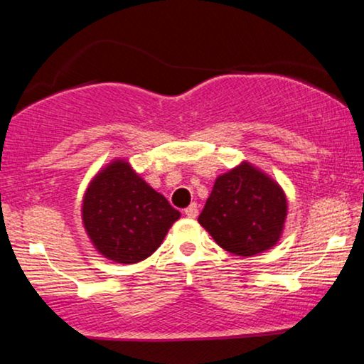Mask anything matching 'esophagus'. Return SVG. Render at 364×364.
<instances>
[{"label":"esophagus","mask_w":364,"mask_h":364,"mask_svg":"<svg viewBox=\"0 0 364 364\" xmlns=\"http://www.w3.org/2000/svg\"><path fill=\"white\" fill-rule=\"evenodd\" d=\"M185 214L190 217V219H195V217L198 215V205H196V203H191V205H188L185 208Z\"/></svg>","instance_id":"1"}]
</instances>
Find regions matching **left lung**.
Returning a JSON list of instances; mask_svg holds the SVG:
<instances>
[{
  "label": "left lung",
  "instance_id": "8db88e82",
  "mask_svg": "<svg viewBox=\"0 0 364 364\" xmlns=\"http://www.w3.org/2000/svg\"><path fill=\"white\" fill-rule=\"evenodd\" d=\"M286 210L277 183L241 164L215 179L198 223L225 252L252 257L277 243Z\"/></svg>",
  "mask_w": 364,
  "mask_h": 364
}]
</instances>
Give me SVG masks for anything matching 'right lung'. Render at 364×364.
<instances>
[{
	"mask_svg": "<svg viewBox=\"0 0 364 364\" xmlns=\"http://www.w3.org/2000/svg\"><path fill=\"white\" fill-rule=\"evenodd\" d=\"M83 224L92 243L118 263L145 260L161 246L179 212L123 161L95 176L83 198Z\"/></svg>",
	"mask_w": 364,
	"mask_h": 364,
	"instance_id": "right-lung-1",
	"label": "right lung"
}]
</instances>
